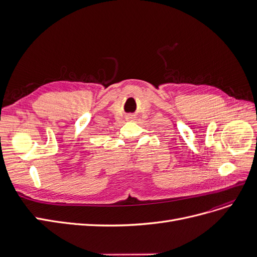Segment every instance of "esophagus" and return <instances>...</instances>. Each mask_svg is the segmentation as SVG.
<instances>
[{"label":"esophagus","mask_w":257,"mask_h":257,"mask_svg":"<svg viewBox=\"0 0 257 257\" xmlns=\"http://www.w3.org/2000/svg\"><path fill=\"white\" fill-rule=\"evenodd\" d=\"M127 119H128V120H131V119H133V118H132V116H127Z\"/></svg>","instance_id":"esophagus-1"}]
</instances>
